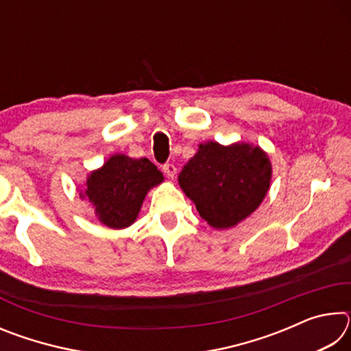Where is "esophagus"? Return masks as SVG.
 I'll list each match as a JSON object with an SVG mask.
<instances>
[{"label":"esophagus","instance_id":"1","mask_svg":"<svg viewBox=\"0 0 351 351\" xmlns=\"http://www.w3.org/2000/svg\"><path fill=\"white\" fill-rule=\"evenodd\" d=\"M162 170H164V173H165V175H167L169 178H171V180H173L175 175H176V167H175V164H170V162L164 164Z\"/></svg>","mask_w":351,"mask_h":351}]
</instances>
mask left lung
<instances>
[{
  "label": "left lung",
  "instance_id": "8db88e82",
  "mask_svg": "<svg viewBox=\"0 0 351 351\" xmlns=\"http://www.w3.org/2000/svg\"><path fill=\"white\" fill-rule=\"evenodd\" d=\"M271 175V161L260 147L245 142L224 147L209 141L199 144L178 181L201 218L212 228L228 229L261 204Z\"/></svg>",
  "mask_w": 351,
  "mask_h": 351
}]
</instances>
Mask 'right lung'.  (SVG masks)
I'll list each match as a JSON object with an SVG mask.
<instances>
[{"label":"right lung","mask_w":351,"mask_h":351,"mask_svg":"<svg viewBox=\"0 0 351 351\" xmlns=\"http://www.w3.org/2000/svg\"><path fill=\"white\" fill-rule=\"evenodd\" d=\"M162 181L161 171L147 158L112 154L102 167L88 175L80 197L93 206L100 223L123 229L138 218L148 190Z\"/></svg>","instance_id":"add662e5"}]
</instances>
